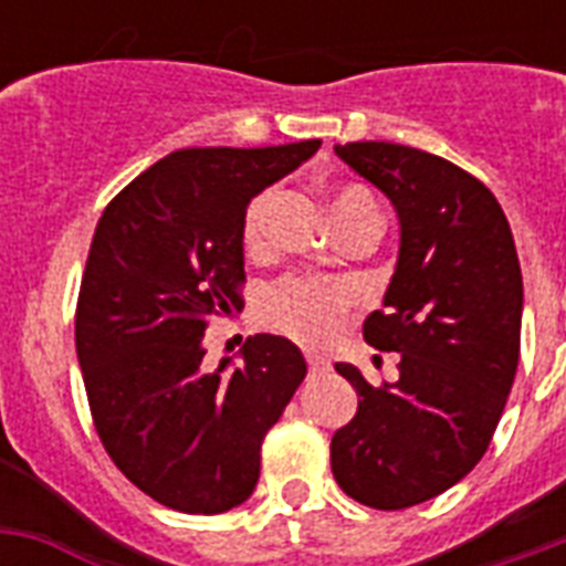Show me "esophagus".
<instances>
[{"label":"esophagus","mask_w":566,"mask_h":566,"mask_svg":"<svg viewBox=\"0 0 566 566\" xmlns=\"http://www.w3.org/2000/svg\"><path fill=\"white\" fill-rule=\"evenodd\" d=\"M308 370L311 373L328 370V361H326V358H319V355H308Z\"/></svg>","instance_id":"obj_1"}]
</instances>
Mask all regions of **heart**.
Listing matches in <instances>:
<instances>
[{
  "label": "heart",
  "instance_id": "b5f03b06",
  "mask_svg": "<svg viewBox=\"0 0 566 566\" xmlns=\"http://www.w3.org/2000/svg\"><path fill=\"white\" fill-rule=\"evenodd\" d=\"M275 190L264 188L249 199L243 220H240V243L249 255H261L270 234V213H273ZM332 211L337 226L373 217L378 220V205L373 193L361 185H340L332 193ZM355 291L335 279H314V275H287L270 284L261 296V317L266 326L279 328L300 344H323L344 326L353 314Z\"/></svg>",
  "mask_w": 566,
  "mask_h": 566
}]
</instances>
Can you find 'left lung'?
<instances>
[{"label": "left lung", "instance_id": "1", "mask_svg": "<svg viewBox=\"0 0 566 566\" xmlns=\"http://www.w3.org/2000/svg\"><path fill=\"white\" fill-rule=\"evenodd\" d=\"M337 155L399 213L396 273L364 340L402 358L394 385L378 387L353 364L335 367L358 411L332 438V473L355 502L402 511L449 491L491 447L517 376L523 273L509 220L475 176L385 140Z\"/></svg>", "mask_w": 566, "mask_h": 566}]
</instances>
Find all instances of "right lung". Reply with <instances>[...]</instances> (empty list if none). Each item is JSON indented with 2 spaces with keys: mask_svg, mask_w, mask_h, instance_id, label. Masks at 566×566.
Instances as JSON below:
<instances>
[{
  "mask_svg": "<svg viewBox=\"0 0 566 566\" xmlns=\"http://www.w3.org/2000/svg\"><path fill=\"white\" fill-rule=\"evenodd\" d=\"M323 140L167 155L119 190L93 234L75 353L102 447L128 482L181 514H222L255 491L261 443L305 378L291 340L255 335L205 370V328L243 305L249 199Z\"/></svg>",
  "mask_w": 566,
  "mask_h": 566,
  "instance_id": "add662e5",
  "label": "right lung"
}]
</instances>
